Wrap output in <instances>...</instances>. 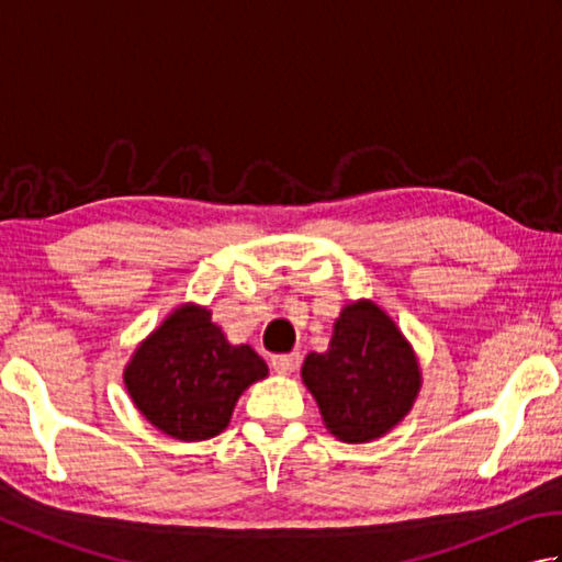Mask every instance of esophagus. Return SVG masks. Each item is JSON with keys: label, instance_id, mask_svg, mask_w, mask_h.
<instances>
[{"label": "esophagus", "instance_id": "obj_1", "mask_svg": "<svg viewBox=\"0 0 562 562\" xmlns=\"http://www.w3.org/2000/svg\"><path fill=\"white\" fill-rule=\"evenodd\" d=\"M302 362L300 352H288V355H274L272 357V367L278 374H292L296 372V367Z\"/></svg>", "mask_w": 562, "mask_h": 562}]
</instances>
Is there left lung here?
<instances>
[{
    "label": "left lung",
    "mask_w": 562,
    "mask_h": 562,
    "mask_svg": "<svg viewBox=\"0 0 562 562\" xmlns=\"http://www.w3.org/2000/svg\"><path fill=\"white\" fill-rule=\"evenodd\" d=\"M302 379L330 435L348 445L384 437L417 398L423 376L411 342L369 300L340 312L326 352H308Z\"/></svg>",
    "instance_id": "obj_1"
}]
</instances>
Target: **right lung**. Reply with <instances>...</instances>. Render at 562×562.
Segmentation results:
<instances>
[{"mask_svg": "<svg viewBox=\"0 0 562 562\" xmlns=\"http://www.w3.org/2000/svg\"><path fill=\"white\" fill-rule=\"evenodd\" d=\"M268 376L250 345H232L212 324L210 308L178 306L139 342L125 367V386L137 411L181 441H202L229 425L238 396Z\"/></svg>", "mask_w": 562, "mask_h": 562, "instance_id": "obj_1", "label": "right lung"}]
</instances>
